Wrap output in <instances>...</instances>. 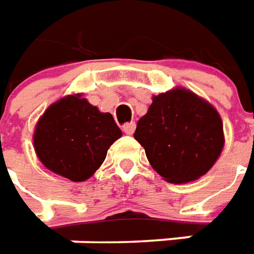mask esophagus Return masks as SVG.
Segmentation results:
<instances>
[{"instance_id": "obj_1", "label": "esophagus", "mask_w": 254, "mask_h": 254, "mask_svg": "<svg viewBox=\"0 0 254 254\" xmlns=\"http://www.w3.org/2000/svg\"><path fill=\"white\" fill-rule=\"evenodd\" d=\"M135 127H136L135 122H127V124H125V125L122 127V130H124L127 135H132V133L135 132Z\"/></svg>"}]
</instances>
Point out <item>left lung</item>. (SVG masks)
Returning a JSON list of instances; mask_svg holds the SVG:
<instances>
[{
	"mask_svg": "<svg viewBox=\"0 0 254 254\" xmlns=\"http://www.w3.org/2000/svg\"><path fill=\"white\" fill-rule=\"evenodd\" d=\"M133 137L150 166L171 184L202 177L221 156L223 124L214 105L184 87L153 95Z\"/></svg>",
	"mask_w": 254,
	"mask_h": 254,
	"instance_id": "1",
	"label": "left lung"
}]
</instances>
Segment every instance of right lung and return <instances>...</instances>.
Instances as JSON below:
<instances>
[{
	"mask_svg": "<svg viewBox=\"0 0 254 254\" xmlns=\"http://www.w3.org/2000/svg\"><path fill=\"white\" fill-rule=\"evenodd\" d=\"M121 136L110 112H101L83 94H70L43 112L33 132V147L48 170L80 183L100 169Z\"/></svg>",
	"mask_w": 254,
	"mask_h": 254,
	"instance_id": "right-lung-1",
	"label": "right lung"
}]
</instances>
